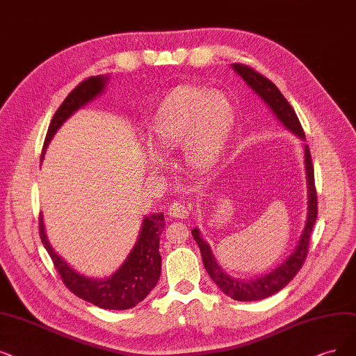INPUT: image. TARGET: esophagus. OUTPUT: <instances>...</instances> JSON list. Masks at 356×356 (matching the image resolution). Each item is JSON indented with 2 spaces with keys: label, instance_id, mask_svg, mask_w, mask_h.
I'll use <instances>...</instances> for the list:
<instances>
[{
  "label": "esophagus",
  "instance_id": "esophagus-1",
  "mask_svg": "<svg viewBox=\"0 0 356 356\" xmlns=\"http://www.w3.org/2000/svg\"><path fill=\"white\" fill-rule=\"evenodd\" d=\"M168 215L172 218H178V219H186L188 216V209L184 203L174 202L168 209Z\"/></svg>",
  "mask_w": 356,
  "mask_h": 356
}]
</instances>
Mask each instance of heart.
<instances>
[{"mask_svg":"<svg viewBox=\"0 0 356 356\" xmlns=\"http://www.w3.org/2000/svg\"><path fill=\"white\" fill-rule=\"evenodd\" d=\"M236 120L232 101L220 90L182 86L169 93L150 122L154 146L149 147L153 162L163 161V150L182 143L184 159L194 169H206L223 152Z\"/></svg>","mask_w":356,"mask_h":356,"instance_id":"heart-1","label":"heart"}]
</instances>
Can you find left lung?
<instances>
[{"label":"left lung","instance_id":"1","mask_svg":"<svg viewBox=\"0 0 356 356\" xmlns=\"http://www.w3.org/2000/svg\"><path fill=\"white\" fill-rule=\"evenodd\" d=\"M232 68L243 77V80L248 86L263 99L264 104L273 111L276 118L285 125L289 131L296 134L301 140H305L302 125L300 120H298L293 108L286 101V97L280 93V90L276 88V84L273 81H270L267 77L260 74L259 71H255L254 68L244 64H232ZM304 152L308 186V213L305 227L293 252L280 266L273 268L272 272L250 280L231 276L218 264L209 244L202 238L200 231H198L197 227H194L191 231L195 243L200 247L203 264L207 270L209 276L223 293L231 296L235 301H260L264 300V298L272 296L273 293L279 292L288 285V283L295 277V275L300 272V268L302 267L307 259L311 232L317 219V191L314 182V166H312L311 153L307 145L304 146Z\"/></svg>","mask_w":356,"mask_h":356}]
</instances>
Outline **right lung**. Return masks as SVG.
Masks as SVG:
<instances>
[{
  "label": "right lung",
  "mask_w": 356,
  "mask_h": 356,
  "mask_svg": "<svg viewBox=\"0 0 356 356\" xmlns=\"http://www.w3.org/2000/svg\"><path fill=\"white\" fill-rule=\"evenodd\" d=\"M106 76L89 77L71 90L61 106L56 109L49 124L45 137L42 158L55 136L56 130L68 120L76 111L89 104L96 96L101 95L106 86ZM165 227V218L162 213H154L146 216L141 225L140 235L136 245L130 251L129 257L121 264L115 273L105 279H92L79 273L67 261L56 254L45 234L44 218H39V234L42 244L51 255L55 268L64 282V285L81 300L105 309H129L136 307L150 293L161 276L162 257L159 254V239Z\"/></svg>",
  "instance_id": "add662e5"
}]
</instances>
